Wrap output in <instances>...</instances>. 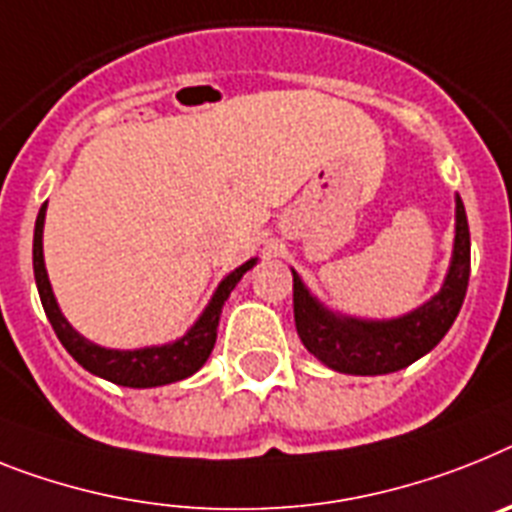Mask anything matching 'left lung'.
<instances>
[{
    "instance_id": "8db88e82",
    "label": "left lung",
    "mask_w": 512,
    "mask_h": 512,
    "mask_svg": "<svg viewBox=\"0 0 512 512\" xmlns=\"http://www.w3.org/2000/svg\"><path fill=\"white\" fill-rule=\"evenodd\" d=\"M471 273V236L466 208L455 200V249L450 273L424 307L385 322L336 317L309 296L294 273V322L304 349L343 375H388L432 351L448 333L466 299Z\"/></svg>"
}]
</instances>
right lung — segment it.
<instances>
[{"instance_id": "add662e5", "label": "right lung", "mask_w": 512, "mask_h": 512, "mask_svg": "<svg viewBox=\"0 0 512 512\" xmlns=\"http://www.w3.org/2000/svg\"><path fill=\"white\" fill-rule=\"evenodd\" d=\"M44 218H46V203L41 205L36 218V231H33V273H36V286L44 312L49 317L51 328L62 341V346L72 354L77 364H83L88 372L103 377V380L117 382L124 388H156V385H169V382L184 380V377L195 375L197 369L208 362L210 351L216 346V328L221 320L223 302L229 299L234 286L242 281L255 260L244 263L242 268H236L234 273L223 278L218 291L213 294L210 304L200 315V320L192 325V330L184 338L169 346H153V349H137V351H114L101 349L96 343L85 341L80 333L70 328V322L64 320L62 312L57 307V299L51 294V283L44 268Z\"/></svg>"}]
</instances>
